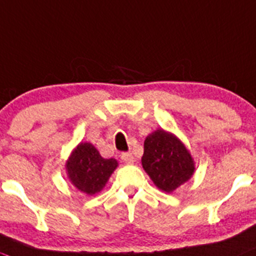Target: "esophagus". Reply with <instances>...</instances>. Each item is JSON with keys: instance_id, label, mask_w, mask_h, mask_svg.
Listing matches in <instances>:
<instances>
[{"instance_id": "obj_1", "label": "esophagus", "mask_w": 256, "mask_h": 256, "mask_svg": "<svg viewBox=\"0 0 256 256\" xmlns=\"http://www.w3.org/2000/svg\"><path fill=\"white\" fill-rule=\"evenodd\" d=\"M120 158H122V160H123V162H126V163H133V162H134V157H133L132 153H130V152L122 153Z\"/></svg>"}]
</instances>
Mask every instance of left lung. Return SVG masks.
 <instances>
[{
	"instance_id": "left-lung-1",
	"label": "left lung",
	"mask_w": 256,
	"mask_h": 256,
	"mask_svg": "<svg viewBox=\"0 0 256 256\" xmlns=\"http://www.w3.org/2000/svg\"><path fill=\"white\" fill-rule=\"evenodd\" d=\"M142 166L156 186L172 192L188 181L194 171V160L178 138L157 130L144 140Z\"/></svg>"
}]
</instances>
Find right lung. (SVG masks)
Returning <instances> with one entry per match:
<instances>
[{
    "label": "right lung",
    "instance_id": "add662e5",
    "mask_svg": "<svg viewBox=\"0 0 256 256\" xmlns=\"http://www.w3.org/2000/svg\"><path fill=\"white\" fill-rule=\"evenodd\" d=\"M116 166L118 162L114 158H103L90 143H80L66 162L72 184L88 194L100 191Z\"/></svg>",
    "mask_w": 256,
    "mask_h": 256
}]
</instances>
